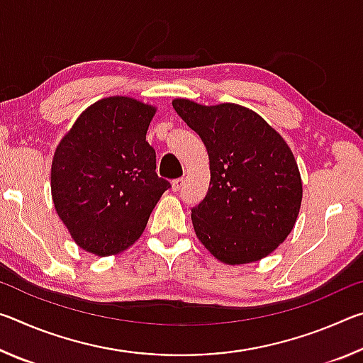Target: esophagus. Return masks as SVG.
I'll return each instance as SVG.
<instances>
[{
  "label": "esophagus",
  "mask_w": 363,
  "mask_h": 363,
  "mask_svg": "<svg viewBox=\"0 0 363 363\" xmlns=\"http://www.w3.org/2000/svg\"><path fill=\"white\" fill-rule=\"evenodd\" d=\"M184 179H174L173 182H171V189L174 190V192H177V190H181L182 189V186H184Z\"/></svg>",
  "instance_id": "1"
}]
</instances>
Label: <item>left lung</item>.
Returning <instances> with one entry per match:
<instances>
[{
	"label": "left lung",
	"instance_id": "obj_1",
	"mask_svg": "<svg viewBox=\"0 0 363 363\" xmlns=\"http://www.w3.org/2000/svg\"><path fill=\"white\" fill-rule=\"evenodd\" d=\"M210 158V187L192 210L195 235L229 266L269 256L296 224L303 181L285 139L255 110L224 102L173 101Z\"/></svg>",
	"mask_w": 363,
	"mask_h": 363
}]
</instances>
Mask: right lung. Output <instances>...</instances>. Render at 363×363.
I'll return each instance as SVG.
<instances>
[{
    "mask_svg": "<svg viewBox=\"0 0 363 363\" xmlns=\"http://www.w3.org/2000/svg\"><path fill=\"white\" fill-rule=\"evenodd\" d=\"M157 107L110 96L83 110L56 147L51 195L79 248L106 257L139 240L169 182L145 140Z\"/></svg>",
    "mask_w": 363,
    "mask_h": 363,
    "instance_id": "obj_1",
    "label": "right lung"
}]
</instances>
